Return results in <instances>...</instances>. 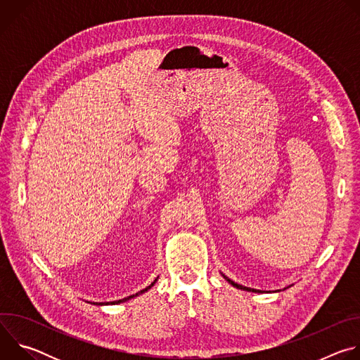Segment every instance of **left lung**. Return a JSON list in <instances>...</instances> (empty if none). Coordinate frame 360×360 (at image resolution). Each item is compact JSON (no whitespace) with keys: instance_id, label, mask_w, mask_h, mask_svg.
<instances>
[{"instance_id":"1","label":"left lung","mask_w":360,"mask_h":360,"mask_svg":"<svg viewBox=\"0 0 360 360\" xmlns=\"http://www.w3.org/2000/svg\"><path fill=\"white\" fill-rule=\"evenodd\" d=\"M224 278L232 285V286H235V288H238V289H242V290H249V292H259V290H256V289H250V288H246V286H242V285H238V283H235L233 281H231L229 278H226L225 275H224Z\"/></svg>"}]
</instances>
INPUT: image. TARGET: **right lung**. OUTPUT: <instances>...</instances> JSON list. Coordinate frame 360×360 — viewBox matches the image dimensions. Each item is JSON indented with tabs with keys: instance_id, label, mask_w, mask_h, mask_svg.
Returning a JSON list of instances; mask_svg holds the SVG:
<instances>
[{
	"instance_id": "add662e5",
	"label": "right lung",
	"mask_w": 360,
	"mask_h": 360,
	"mask_svg": "<svg viewBox=\"0 0 360 360\" xmlns=\"http://www.w3.org/2000/svg\"><path fill=\"white\" fill-rule=\"evenodd\" d=\"M155 282H157V279L155 281H153L149 286H146L145 289H142L141 292H138V293H135V295H131V296H128V297H124V299H120V300H115V302H111L112 304H115V303H121V302H125V300H129V299H132V297H135V296H138V295H141V293H143V292H146L148 289H150L153 285H155ZM94 304H108V302L107 303H94Z\"/></svg>"
}]
</instances>
